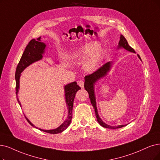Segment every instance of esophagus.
I'll return each mask as SVG.
<instances>
[{"label":"esophagus","mask_w":160,"mask_h":160,"mask_svg":"<svg viewBox=\"0 0 160 160\" xmlns=\"http://www.w3.org/2000/svg\"><path fill=\"white\" fill-rule=\"evenodd\" d=\"M78 83L79 86L81 88H83V87H84V84H85L84 81L79 80V81L78 82Z\"/></svg>","instance_id":"esophagus-1"}]
</instances>
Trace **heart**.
<instances>
[{"label":"heart","instance_id":"1","mask_svg":"<svg viewBox=\"0 0 160 160\" xmlns=\"http://www.w3.org/2000/svg\"><path fill=\"white\" fill-rule=\"evenodd\" d=\"M71 59L84 63V69L87 72H92L97 69L102 58V50L97 42H89L82 44L71 54Z\"/></svg>","mask_w":160,"mask_h":160}]
</instances>
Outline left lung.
<instances>
[{
    "instance_id": "obj_1",
    "label": "left lung",
    "mask_w": 160,
    "mask_h": 160,
    "mask_svg": "<svg viewBox=\"0 0 160 160\" xmlns=\"http://www.w3.org/2000/svg\"><path fill=\"white\" fill-rule=\"evenodd\" d=\"M121 47H123L125 49H126L127 50L130 51V52H135V50H134L132 47H131L129 45L128 42H127V41L126 40L124 36L122 35H121L120 37V41L119 42V46H118V48H121ZM138 58L141 60L140 56L138 55ZM111 66H112L111 62H107L102 67H100L99 69H98L97 71H95L94 72H93L92 73H91L90 75H88L85 76V82L84 87H85V90L88 93L89 98H90V99H91V104L94 109L95 115H96V117H97L98 122L100 123V125L105 127V128L116 129L121 128V127H123L125 126L126 125H119L118 127H113V126H110V125H108L106 124L105 123H104L103 121H102V119L98 116V114L97 112V105H96V100H95V96H94V82H97L100 78H103V77H104L107 74V73L109 72V70L111 68Z\"/></svg>"
}]
</instances>
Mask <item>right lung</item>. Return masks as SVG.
I'll use <instances>...</instances> for the list:
<instances>
[{"instance_id": "add662e5", "label": "right lung", "mask_w": 160, "mask_h": 160, "mask_svg": "<svg viewBox=\"0 0 160 160\" xmlns=\"http://www.w3.org/2000/svg\"><path fill=\"white\" fill-rule=\"evenodd\" d=\"M46 47V44L41 42V37L37 38L35 39H32L30 41L29 44L25 48L24 52L22 56V58L19 62L16 68V75H15V79H16V94L18 93V90L20 88V73L23 71L25 68H26L29 66L32 63H33L36 61L40 60L42 58V54L44 53V50ZM65 97H66V104L68 105V115L67 119L64 121L60 127L58 128L52 130H42L39 129V130L42 131L44 132H46L50 134H58L62 132L68 128V127L71 123L72 119V110H73V100L75 97V94L78 92L81 87L77 85V82H73L72 83H69L65 86ZM17 100L19 104L21 106V103L19 100L18 96H17ZM25 119H27L28 123L35 128H37L35 126L32 124L29 120L25 116ZM38 129V128H37Z\"/></svg>"}]
</instances>
